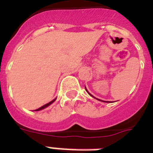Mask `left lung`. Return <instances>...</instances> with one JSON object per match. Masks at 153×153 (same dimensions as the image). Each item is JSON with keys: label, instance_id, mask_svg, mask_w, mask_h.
I'll return each instance as SVG.
<instances>
[{"label": "left lung", "instance_id": "left-lung-1", "mask_svg": "<svg viewBox=\"0 0 153 153\" xmlns=\"http://www.w3.org/2000/svg\"><path fill=\"white\" fill-rule=\"evenodd\" d=\"M85 89H86V91H88V90H87V88H85ZM88 94H89V95H90V96H91V97H93V96H92V95H91V94L89 93V92H88ZM94 98H96V97H94ZM96 99H97V98H96ZM97 100H98V99H97ZM102 101H103V102H106V101H104V100H102ZM107 102H108V101H107Z\"/></svg>", "mask_w": 153, "mask_h": 153}]
</instances>
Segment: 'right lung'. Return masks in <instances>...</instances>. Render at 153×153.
I'll list each match as a JSON object with an SVG mask.
<instances>
[{"label": "right lung", "mask_w": 153, "mask_h": 153, "mask_svg": "<svg viewBox=\"0 0 153 153\" xmlns=\"http://www.w3.org/2000/svg\"><path fill=\"white\" fill-rule=\"evenodd\" d=\"M55 100H56V99L53 100L52 101H50V102L48 103V104H46V105H43V106H41L40 108H37V109H36V111H39V110H41V109H44V108H46V107H48V106H49V105H50L51 104H53V103L54 101H55Z\"/></svg>", "instance_id": "1"}]
</instances>
